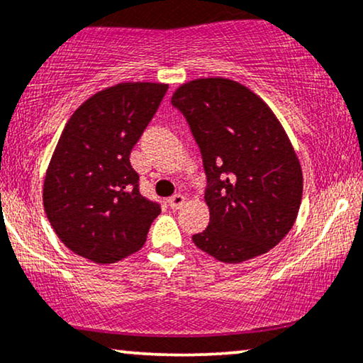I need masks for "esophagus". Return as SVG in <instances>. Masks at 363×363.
<instances>
[{"label": "esophagus", "mask_w": 363, "mask_h": 363, "mask_svg": "<svg viewBox=\"0 0 363 363\" xmlns=\"http://www.w3.org/2000/svg\"><path fill=\"white\" fill-rule=\"evenodd\" d=\"M167 204L171 206L172 209H181L182 206L186 204V197L182 196V194H174V196H171L167 199Z\"/></svg>", "instance_id": "34e87169"}]
</instances>
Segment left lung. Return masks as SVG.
Wrapping results in <instances>:
<instances>
[{
    "mask_svg": "<svg viewBox=\"0 0 363 363\" xmlns=\"http://www.w3.org/2000/svg\"><path fill=\"white\" fill-rule=\"evenodd\" d=\"M189 123L208 179L209 226L192 236L204 253L242 263L268 253L295 224L303 176L272 108L245 85L199 79L171 99Z\"/></svg>",
    "mask_w": 363,
    "mask_h": 363,
    "instance_id": "obj_1",
    "label": "left lung"
}]
</instances>
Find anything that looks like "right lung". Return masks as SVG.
I'll use <instances>...</instances> for the list:
<instances>
[{"instance_id": "obj_1", "label": "right lung", "mask_w": 363, "mask_h": 363, "mask_svg": "<svg viewBox=\"0 0 363 363\" xmlns=\"http://www.w3.org/2000/svg\"><path fill=\"white\" fill-rule=\"evenodd\" d=\"M169 86L118 84L82 104L63 128L45 177V213L68 250L100 264L144 246L160 204L140 194L130 150Z\"/></svg>"}]
</instances>
